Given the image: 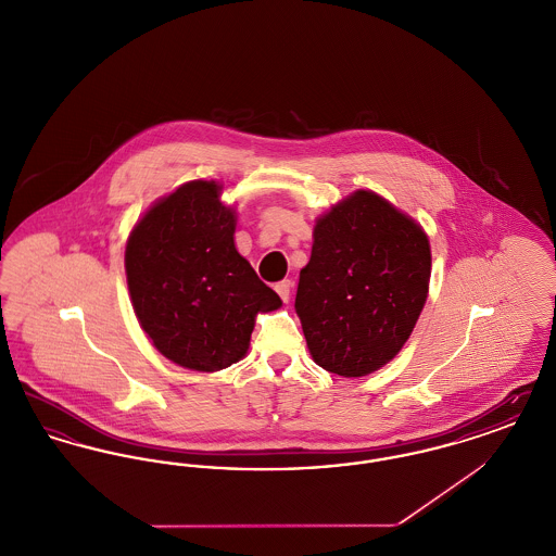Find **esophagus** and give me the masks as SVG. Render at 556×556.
<instances>
[{"label":"esophagus","mask_w":556,"mask_h":556,"mask_svg":"<svg viewBox=\"0 0 556 556\" xmlns=\"http://www.w3.org/2000/svg\"><path fill=\"white\" fill-rule=\"evenodd\" d=\"M275 291L279 293V298H281L283 302H288L291 295V281H288V279H286V281H279V283L275 286Z\"/></svg>","instance_id":"obj_1"}]
</instances>
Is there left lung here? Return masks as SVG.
Wrapping results in <instances>:
<instances>
[{
  "label": "left lung",
  "mask_w": 556,
  "mask_h": 556,
  "mask_svg": "<svg viewBox=\"0 0 556 556\" xmlns=\"http://www.w3.org/2000/svg\"><path fill=\"white\" fill-rule=\"evenodd\" d=\"M431 248L424 227L370 189L315 220L295 313L318 367L363 377L388 365L424 311Z\"/></svg>",
  "instance_id": "1"
}]
</instances>
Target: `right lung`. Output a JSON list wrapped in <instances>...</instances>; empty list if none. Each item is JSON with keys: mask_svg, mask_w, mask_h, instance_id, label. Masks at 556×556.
I'll list each match as a JSON object with an SVG mask.
<instances>
[{"mask_svg": "<svg viewBox=\"0 0 556 556\" xmlns=\"http://www.w3.org/2000/svg\"><path fill=\"white\" fill-rule=\"evenodd\" d=\"M218 181H189L154 202L125 248L132 311L160 354L189 370L248 354L258 313L281 306L236 248V206Z\"/></svg>", "mask_w": 556, "mask_h": 556, "instance_id": "add662e5", "label": "right lung"}]
</instances>
